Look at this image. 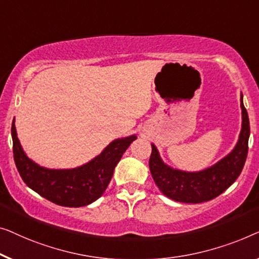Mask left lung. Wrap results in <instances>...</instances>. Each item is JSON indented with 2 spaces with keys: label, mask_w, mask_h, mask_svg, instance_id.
Listing matches in <instances>:
<instances>
[{
  "label": "left lung",
  "mask_w": 259,
  "mask_h": 259,
  "mask_svg": "<svg viewBox=\"0 0 259 259\" xmlns=\"http://www.w3.org/2000/svg\"><path fill=\"white\" fill-rule=\"evenodd\" d=\"M240 107L243 116L242 131L234 151L217 164L201 172H184L171 169L159 158L155 145H151L149 167L156 185L166 197L183 203L207 202L223 194L237 180L245 164L250 136L249 116L243 104V95L240 97Z\"/></svg>",
  "instance_id": "obj_1"
}]
</instances>
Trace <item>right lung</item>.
Returning <instances> with one entry per match:
<instances>
[{
  "instance_id": "1",
  "label": "right lung",
  "mask_w": 259,
  "mask_h": 259,
  "mask_svg": "<svg viewBox=\"0 0 259 259\" xmlns=\"http://www.w3.org/2000/svg\"><path fill=\"white\" fill-rule=\"evenodd\" d=\"M14 161L25 184L48 201L62 206H84L100 198L110 182L115 166L129 145L133 135L111 142L92 162L71 170H49L38 166L25 156L12 124Z\"/></svg>"
}]
</instances>
